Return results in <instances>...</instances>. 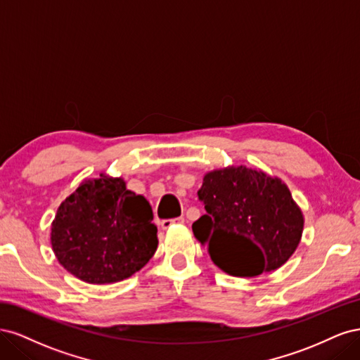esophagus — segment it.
I'll return each mask as SVG.
<instances>
[{
	"instance_id": "esophagus-1",
	"label": "esophagus",
	"mask_w": 360,
	"mask_h": 360,
	"mask_svg": "<svg viewBox=\"0 0 360 360\" xmlns=\"http://www.w3.org/2000/svg\"><path fill=\"white\" fill-rule=\"evenodd\" d=\"M184 224V217L180 216V217H174V219H163L160 222V226L163 228V230H169V228L176 226V225H181Z\"/></svg>"
}]
</instances>
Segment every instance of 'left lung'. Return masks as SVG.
<instances>
[{"label": "left lung", "instance_id": "1", "mask_svg": "<svg viewBox=\"0 0 360 360\" xmlns=\"http://www.w3.org/2000/svg\"><path fill=\"white\" fill-rule=\"evenodd\" d=\"M198 198L205 214L192 224L225 274L254 278L285 264L300 243L303 214L287 184L243 165L207 172Z\"/></svg>", "mask_w": 360, "mask_h": 360}]
</instances>
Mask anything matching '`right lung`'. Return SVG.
Wrapping results in <instances>:
<instances>
[{
	"label": "right lung",
	"instance_id": "right-lung-1",
	"mask_svg": "<svg viewBox=\"0 0 360 360\" xmlns=\"http://www.w3.org/2000/svg\"><path fill=\"white\" fill-rule=\"evenodd\" d=\"M150 202L122 177L85 180L61 202L51 226L60 264L89 284H112L143 269L158 249Z\"/></svg>",
	"mask_w": 360,
	"mask_h": 360
}]
</instances>
